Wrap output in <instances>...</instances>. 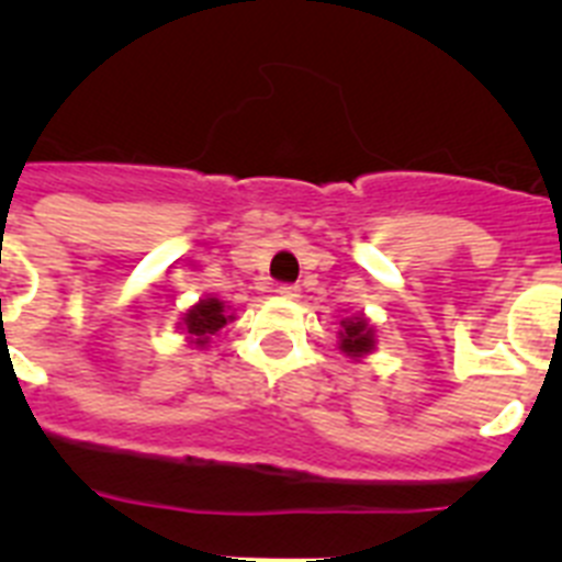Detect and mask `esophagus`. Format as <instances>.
I'll use <instances>...</instances> for the list:
<instances>
[{
    "instance_id": "obj_1",
    "label": "esophagus",
    "mask_w": 562,
    "mask_h": 562,
    "mask_svg": "<svg viewBox=\"0 0 562 562\" xmlns=\"http://www.w3.org/2000/svg\"><path fill=\"white\" fill-rule=\"evenodd\" d=\"M276 292H278V295H281V297H290V301H295V297H301V286H297V284H281Z\"/></svg>"
}]
</instances>
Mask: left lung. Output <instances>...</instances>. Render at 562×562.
Segmentation results:
<instances>
[{
  "label": "left lung",
  "instance_id": "left-lung-1",
  "mask_svg": "<svg viewBox=\"0 0 562 562\" xmlns=\"http://www.w3.org/2000/svg\"><path fill=\"white\" fill-rule=\"evenodd\" d=\"M342 329L337 331L340 335V351L342 355H349V357H366L374 351V326L366 321L362 315H355V317H346L342 321Z\"/></svg>",
  "mask_w": 562,
  "mask_h": 562
}]
</instances>
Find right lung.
Listing matches in <instances>:
<instances>
[{"mask_svg":"<svg viewBox=\"0 0 562 562\" xmlns=\"http://www.w3.org/2000/svg\"><path fill=\"white\" fill-rule=\"evenodd\" d=\"M233 321V315H227L225 304L220 297H202L200 304H193L191 310L182 317V329L188 331L191 342H196L200 349H205L211 337L216 331H222V326H227Z\"/></svg>","mask_w":562,"mask_h":562,"instance_id":"obj_1","label":"right lung"}]
</instances>
